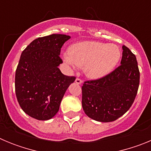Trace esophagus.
Masks as SVG:
<instances>
[{"label":"esophagus","instance_id":"34e87169","mask_svg":"<svg viewBox=\"0 0 151 151\" xmlns=\"http://www.w3.org/2000/svg\"><path fill=\"white\" fill-rule=\"evenodd\" d=\"M76 83L78 84V85H81V84L82 83V80L79 78H77L76 79Z\"/></svg>","mask_w":151,"mask_h":151}]
</instances>
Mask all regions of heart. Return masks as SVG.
I'll return each mask as SVG.
<instances>
[{
    "label": "heart",
    "instance_id": "1",
    "mask_svg": "<svg viewBox=\"0 0 151 151\" xmlns=\"http://www.w3.org/2000/svg\"><path fill=\"white\" fill-rule=\"evenodd\" d=\"M120 58L118 47L97 41H82L72 45L69 54L63 55L69 66H85V73L91 78H99L109 74Z\"/></svg>",
    "mask_w": 151,
    "mask_h": 151
}]
</instances>
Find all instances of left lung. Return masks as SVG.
<instances>
[{
  "instance_id": "8db88e82",
  "label": "left lung",
  "mask_w": 151,
  "mask_h": 151,
  "mask_svg": "<svg viewBox=\"0 0 151 151\" xmlns=\"http://www.w3.org/2000/svg\"><path fill=\"white\" fill-rule=\"evenodd\" d=\"M122 50L120 66L102 78L85 81L82 87V107L94 120H116L135 99L140 82L138 62L127 47L123 45Z\"/></svg>"
}]
</instances>
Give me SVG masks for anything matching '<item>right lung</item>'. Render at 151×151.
<instances>
[{
    "instance_id": "add662e5",
    "label": "right lung",
    "mask_w": 151,
    "mask_h": 151,
    "mask_svg": "<svg viewBox=\"0 0 151 151\" xmlns=\"http://www.w3.org/2000/svg\"><path fill=\"white\" fill-rule=\"evenodd\" d=\"M70 36L53 34L32 41L22 52L16 70L15 91L26 114L48 120L59 110L61 101L75 76L63 74L58 66L63 44Z\"/></svg>"
}]
</instances>
